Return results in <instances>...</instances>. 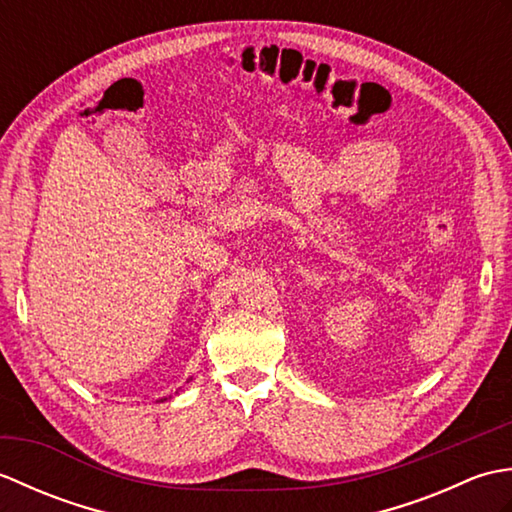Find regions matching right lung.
Instances as JSON below:
<instances>
[{"label": "right lung", "instance_id": "right-lung-1", "mask_svg": "<svg viewBox=\"0 0 512 512\" xmlns=\"http://www.w3.org/2000/svg\"><path fill=\"white\" fill-rule=\"evenodd\" d=\"M162 400H167V398H160V402H162Z\"/></svg>", "mask_w": 512, "mask_h": 512}]
</instances>
